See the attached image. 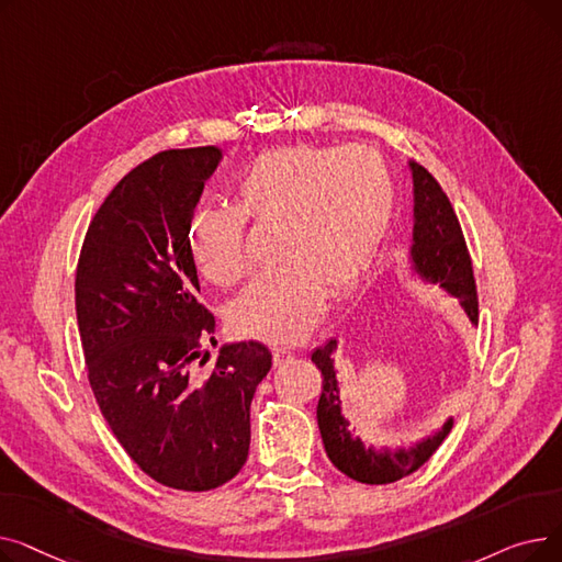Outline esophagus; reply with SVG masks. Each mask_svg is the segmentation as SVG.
Returning a JSON list of instances; mask_svg holds the SVG:
<instances>
[{
  "label": "esophagus",
  "instance_id": "1",
  "mask_svg": "<svg viewBox=\"0 0 562 562\" xmlns=\"http://www.w3.org/2000/svg\"><path fill=\"white\" fill-rule=\"evenodd\" d=\"M293 358V352L289 348H273V364L282 367L284 362H289Z\"/></svg>",
  "mask_w": 562,
  "mask_h": 562
}]
</instances>
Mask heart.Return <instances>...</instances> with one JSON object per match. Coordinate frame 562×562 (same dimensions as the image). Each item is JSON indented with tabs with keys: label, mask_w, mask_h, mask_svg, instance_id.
Instances as JSON below:
<instances>
[{
	"label": "heart",
	"mask_w": 562,
	"mask_h": 562,
	"mask_svg": "<svg viewBox=\"0 0 562 562\" xmlns=\"http://www.w3.org/2000/svg\"><path fill=\"white\" fill-rule=\"evenodd\" d=\"M390 168L373 147L286 145L259 155L234 184V206H210L189 223L200 276L227 286L248 269L246 221L276 225L273 269L232 301L236 333L293 344L333 299L360 284L394 214Z\"/></svg>",
	"instance_id": "1"
}]
</instances>
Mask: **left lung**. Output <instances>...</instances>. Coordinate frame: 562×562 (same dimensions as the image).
Wrapping results in <instances>:
<instances>
[{"label":"left lung","mask_w":562,"mask_h":562,"mask_svg":"<svg viewBox=\"0 0 562 562\" xmlns=\"http://www.w3.org/2000/svg\"><path fill=\"white\" fill-rule=\"evenodd\" d=\"M415 180V244H412V263L426 280L445 286L460 301L471 323H479V296L474 266L467 250V241L453 204L441 191L435 177L417 161H409ZM335 348L330 339L312 352V362L321 371V398L316 405V422L323 437V447L330 462L348 479L367 485H387L401 481L426 464L453 428L449 419L439 432L419 441L417 447L401 451L364 449L360 439L348 432V422L341 417V396L335 375Z\"/></svg>","instance_id":"8db88e82"}]
</instances>
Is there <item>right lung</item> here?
<instances>
[{"instance_id": "add662e5", "label": "right lung", "mask_w": 562, "mask_h": 562, "mask_svg": "<svg viewBox=\"0 0 562 562\" xmlns=\"http://www.w3.org/2000/svg\"><path fill=\"white\" fill-rule=\"evenodd\" d=\"M214 145L164 150L132 168L83 236L75 310L88 382L102 417L153 481L206 492L239 474L250 401L271 369L259 341L225 346L204 367L216 316L200 303L189 223Z\"/></svg>"}]
</instances>
